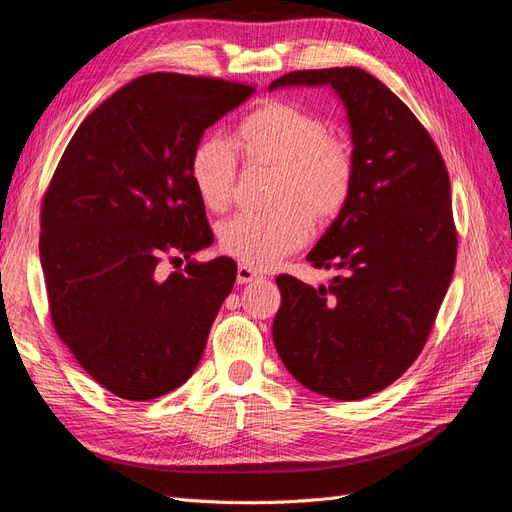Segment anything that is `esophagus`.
Wrapping results in <instances>:
<instances>
[{"label":"esophagus","instance_id":"obj_1","mask_svg":"<svg viewBox=\"0 0 512 512\" xmlns=\"http://www.w3.org/2000/svg\"><path fill=\"white\" fill-rule=\"evenodd\" d=\"M256 280H260V273L256 269L247 267V265H239V269H237V282L239 284H252Z\"/></svg>","mask_w":512,"mask_h":512}]
</instances>
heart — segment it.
I'll use <instances>...</instances> for the list:
<instances>
[{
    "instance_id": "obj_1",
    "label": "heart",
    "mask_w": 512,
    "mask_h": 512,
    "mask_svg": "<svg viewBox=\"0 0 512 512\" xmlns=\"http://www.w3.org/2000/svg\"><path fill=\"white\" fill-rule=\"evenodd\" d=\"M247 162L280 170L267 211H241L220 226L222 250L256 269L273 267L299 250L314 232V218L329 220L348 203L354 160L348 145L327 134L320 117L288 102H267L237 128ZM190 175L203 203L222 211L235 194L237 153L220 136L205 138L192 153Z\"/></svg>"
}]
</instances>
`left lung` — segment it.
Segmentation results:
<instances>
[{
  "instance_id": "left-lung-1",
  "label": "left lung",
  "mask_w": 512,
  "mask_h": 512,
  "mask_svg": "<svg viewBox=\"0 0 512 512\" xmlns=\"http://www.w3.org/2000/svg\"><path fill=\"white\" fill-rule=\"evenodd\" d=\"M299 85H329L344 102L354 185L307 254L339 275L320 288L277 277L273 344L309 391L354 401L404 374L436 322L457 260L451 181L421 121L365 70H297L269 89Z\"/></svg>"
}]
</instances>
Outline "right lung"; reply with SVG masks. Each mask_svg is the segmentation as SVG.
Wrapping results in <instances>:
<instances>
[{"mask_svg":"<svg viewBox=\"0 0 512 512\" xmlns=\"http://www.w3.org/2000/svg\"><path fill=\"white\" fill-rule=\"evenodd\" d=\"M252 94L222 79L138 76L85 117L57 164L40 215L51 318L117 397L156 399L188 380L235 286L232 258L190 260L213 243L190 162L205 130ZM162 253L189 265L160 278Z\"/></svg>","mask_w":512,"mask_h":512,"instance_id":"right-lung-1","label":"right lung"}]
</instances>
